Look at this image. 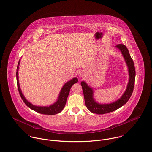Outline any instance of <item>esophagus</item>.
Masks as SVG:
<instances>
[{"label": "esophagus", "mask_w": 152, "mask_h": 152, "mask_svg": "<svg viewBox=\"0 0 152 152\" xmlns=\"http://www.w3.org/2000/svg\"><path fill=\"white\" fill-rule=\"evenodd\" d=\"M84 75H85V74H84V73L83 72H80V76L81 77H83Z\"/></svg>", "instance_id": "34e87169"}]
</instances>
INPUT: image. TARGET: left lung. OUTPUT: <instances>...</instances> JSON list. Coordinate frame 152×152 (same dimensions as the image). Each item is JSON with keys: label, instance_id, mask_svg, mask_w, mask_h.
<instances>
[{"label": "left lung", "instance_id": "left-lung-1", "mask_svg": "<svg viewBox=\"0 0 152 152\" xmlns=\"http://www.w3.org/2000/svg\"><path fill=\"white\" fill-rule=\"evenodd\" d=\"M116 48H118L126 60L128 66L129 72V81L127 86V89L123 96L116 102L110 104H100L96 103L93 98V91L91 88L89 87L85 81L81 82V85L83 91L84 98H85V104L86 107L92 113L102 115L113 112L125 104L130 99L133 91L134 80H135V69L132 58H131L129 50L126 46L123 44L117 45Z\"/></svg>", "mask_w": 152, "mask_h": 152}]
</instances>
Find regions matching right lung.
I'll list each match as a JSON object with an SVG mask.
<instances>
[{
	"label": "right lung",
	"instance_id": "1",
	"mask_svg": "<svg viewBox=\"0 0 152 152\" xmlns=\"http://www.w3.org/2000/svg\"><path fill=\"white\" fill-rule=\"evenodd\" d=\"M20 63V60L18 63V67H17V72H16V78H17V85H18V88L19 90V94L23 101V102L25 103V104L31 109L32 110H34L38 113L45 114V115H56L57 113H58L61 112V110L64 107V106L66 103V100L67 98V96L69 95L70 89L74 84L78 82V79L77 78H74L71 81L66 83L63 88L61 89V91L60 93V95L58 97V99L57 101V102L53 104V105L50 106L49 107H39L32 105L31 103L28 102V101L25 98L23 95L22 93V91L20 90L19 83V80H18V69H19V65Z\"/></svg>",
	"mask_w": 152,
	"mask_h": 152
}]
</instances>
